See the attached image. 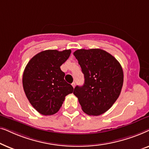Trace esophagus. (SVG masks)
Masks as SVG:
<instances>
[{
  "mask_svg": "<svg viewBox=\"0 0 149 149\" xmlns=\"http://www.w3.org/2000/svg\"><path fill=\"white\" fill-rule=\"evenodd\" d=\"M72 85L73 87H75V82H73V83H72Z\"/></svg>",
  "mask_w": 149,
  "mask_h": 149,
  "instance_id": "esophagus-1",
  "label": "esophagus"
}]
</instances>
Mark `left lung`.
<instances>
[{"label": "left lung", "mask_w": 149, "mask_h": 149, "mask_svg": "<svg viewBox=\"0 0 149 149\" xmlns=\"http://www.w3.org/2000/svg\"><path fill=\"white\" fill-rule=\"evenodd\" d=\"M84 74L83 86L73 91L83 111L98 116L115 102L123 83V72L115 58L100 49H78L73 53Z\"/></svg>", "instance_id": "obj_1"}]
</instances>
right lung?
I'll list each match as a JSON object with an SVG mask.
<instances>
[{
    "instance_id": "add662e5",
    "label": "right lung",
    "mask_w": 149,
    "mask_h": 149,
    "mask_svg": "<svg viewBox=\"0 0 149 149\" xmlns=\"http://www.w3.org/2000/svg\"><path fill=\"white\" fill-rule=\"evenodd\" d=\"M70 54V49L42 51L35 55L24 69V92L31 105L42 115L56 113L65 97L73 92L74 89L64 80L65 73L60 69Z\"/></svg>"
}]
</instances>
